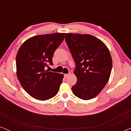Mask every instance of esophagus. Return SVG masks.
Masks as SVG:
<instances>
[{"instance_id":"34e87169","label":"esophagus","mask_w":131,"mask_h":131,"mask_svg":"<svg viewBox=\"0 0 131 131\" xmlns=\"http://www.w3.org/2000/svg\"><path fill=\"white\" fill-rule=\"evenodd\" d=\"M70 74V73H69V74H64V77H65L66 78H67Z\"/></svg>"}]
</instances>
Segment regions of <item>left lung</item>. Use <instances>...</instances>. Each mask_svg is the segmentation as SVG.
Returning <instances> with one entry per match:
<instances>
[{"label": "left lung", "mask_w": 131, "mask_h": 131, "mask_svg": "<svg viewBox=\"0 0 131 131\" xmlns=\"http://www.w3.org/2000/svg\"><path fill=\"white\" fill-rule=\"evenodd\" d=\"M70 51L76 63L74 74L77 77L73 92L82 100L95 97L110 78L112 59L107 46L90 35L66 33Z\"/></svg>", "instance_id": "1"}]
</instances>
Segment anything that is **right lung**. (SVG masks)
<instances>
[{
    "label": "right lung",
    "mask_w": 131,
    "mask_h": 131,
    "mask_svg": "<svg viewBox=\"0 0 131 131\" xmlns=\"http://www.w3.org/2000/svg\"><path fill=\"white\" fill-rule=\"evenodd\" d=\"M65 34L55 33L31 37L22 44L16 57L17 76L23 88L35 99L49 100L56 95L63 74L45 70L52 65V56Z\"/></svg>",
    "instance_id": "add662e5"
}]
</instances>
